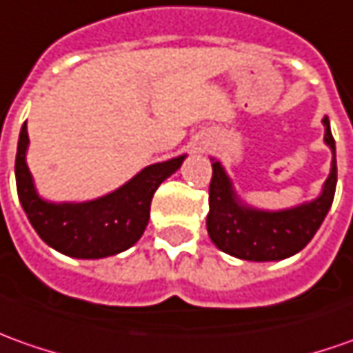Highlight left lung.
I'll list each match as a JSON object with an SVG mask.
<instances>
[{"label":"left lung","mask_w":353,"mask_h":353,"mask_svg":"<svg viewBox=\"0 0 353 353\" xmlns=\"http://www.w3.org/2000/svg\"><path fill=\"white\" fill-rule=\"evenodd\" d=\"M322 125L324 144L332 152L330 174L319 197L289 209L268 211L244 203L225 165L211 160L207 232L221 252L246 261H279L295 256L312 240L332 207L336 191V144L328 117L322 119Z\"/></svg>","instance_id":"obj_1"}]
</instances>
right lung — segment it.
I'll list each match as a JSON object with an SVG mask.
<instances>
[{
    "instance_id": "add662e5",
    "label": "right lung",
    "mask_w": 353,
    "mask_h": 353,
    "mask_svg": "<svg viewBox=\"0 0 353 353\" xmlns=\"http://www.w3.org/2000/svg\"><path fill=\"white\" fill-rule=\"evenodd\" d=\"M29 132L21 127L15 158L19 201L37 234L56 252L78 258L99 260L125 252L142 236L150 219V203L160 183L176 174L185 154L156 162L140 170L127 183L103 197L81 203H54L39 195L27 165Z\"/></svg>"
}]
</instances>
